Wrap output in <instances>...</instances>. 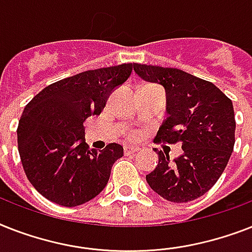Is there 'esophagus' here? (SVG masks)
Returning <instances> with one entry per match:
<instances>
[{
    "instance_id": "esophagus-1",
    "label": "esophagus",
    "mask_w": 252,
    "mask_h": 252,
    "mask_svg": "<svg viewBox=\"0 0 252 252\" xmlns=\"http://www.w3.org/2000/svg\"><path fill=\"white\" fill-rule=\"evenodd\" d=\"M138 147H134V146H126L124 147V154L126 155H134L136 153H138Z\"/></svg>"
}]
</instances>
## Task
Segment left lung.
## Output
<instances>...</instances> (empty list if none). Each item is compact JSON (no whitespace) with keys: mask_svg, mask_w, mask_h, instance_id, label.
I'll list each match as a JSON object with an SVG mask.
<instances>
[{"mask_svg":"<svg viewBox=\"0 0 252 252\" xmlns=\"http://www.w3.org/2000/svg\"><path fill=\"white\" fill-rule=\"evenodd\" d=\"M134 72L165 92V112L155 141L176 144L183 154L169 160L158 154V165L146 175L161 198L185 203L206 194L224 172L234 147L236 120L232 101L216 85L177 68L133 64Z\"/></svg>","mask_w":252,"mask_h":252,"instance_id":"left-lung-1","label":"left lung"}]
</instances>
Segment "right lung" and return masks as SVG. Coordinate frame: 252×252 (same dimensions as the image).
Returning <instances> with one entry per match:
<instances>
[{
    "label": "right lung",
    "instance_id": "add662e5",
    "mask_svg": "<svg viewBox=\"0 0 252 252\" xmlns=\"http://www.w3.org/2000/svg\"><path fill=\"white\" fill-rule=\"evenodd\" d=\"M132 69V63H124L59 80L24 107L18 150L27 177L42 197L75 207L105 189L112 164L123 157V146L89 149L84 122L101 114L110 94L126 81Z\"/></svg>",
    "mask_w": 252,
    "mask_h": 252
}]
</instances>
